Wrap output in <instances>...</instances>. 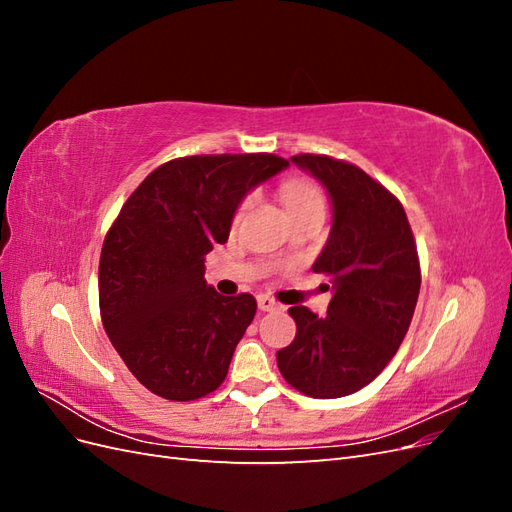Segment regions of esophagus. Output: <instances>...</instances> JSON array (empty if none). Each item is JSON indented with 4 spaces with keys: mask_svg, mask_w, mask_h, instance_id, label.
<instances>
[{
    "mask_svg": "<svg viewBox=\"0 0 512 512\" xmlns=\"http://www.w3.org/2000/svg\"><path fill=\"white\" fill-rule=\"evenodd\" d=\"M258 309H260V312H275V309H282V305L277 303L275 299L267 297V294H260V297H258Z\"/></svg>",
    "mask_w": 512,
    "mask_h": 512,
    "instance_id": "34e87169",
    "label": "esophagus"
}]
</instances>
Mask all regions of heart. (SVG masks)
<instances>
[{
  "label": "heart",
  "instance_id": "b5f03b06",
  "mask_svg": "<svg viewBox=\"0 0 512 512\" xmlns=\"http://www.w3.org/2000/svg\"><path fill=\"white\" fill-rule=\"evenodd\" d=\"M282 203L286 207V213H290L312 205H322V194L314 183L305 179H292L282 188Z\"/></svg>",
  "mask_w": 512,
  "mask_h": 512
}]
</instances>
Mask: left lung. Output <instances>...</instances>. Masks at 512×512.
I'll list each match as a JSON object with an SVG mask.
<instances>
[{
  "mask_svg": "<svg viewBox=\"0 0 512 512\" xmlns=\"http://www.w3.org/2000/svg\"><path fill=\"white\" fill-rule=\"evenodd\" d=\"M290 162L331 198V232L312 269L331 277L333 297L322 318L303 305L288 309L297 335L277 350V367L307 397H346L404 342L421 290L416 243L399 200L359 166L312 153Z\"/></svg>",
  "mask_w": 512,
  "mask_h": 512,
  "instance_id": "1",
  "label": "left lung"
}]
</instances>
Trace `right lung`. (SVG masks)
<instances>
[{"mask_svg":"<svg viewBox=\"0 0 512 512\" xmlns=\"http://www.w3.org/2000/svg\"><path fill=\"white\" fill-rule=\"evenodd\" d=\"M284 168L288 160L273 153L177 158L121 207L100 254V314L123 363L151 393L192 401L224 382L256 299L215 292L205 256L228 241L247 192Z\"/></svg>","mask_w":512,"mask_h":512,"instance_id":"1","label":"right lung"}]
</instances>
